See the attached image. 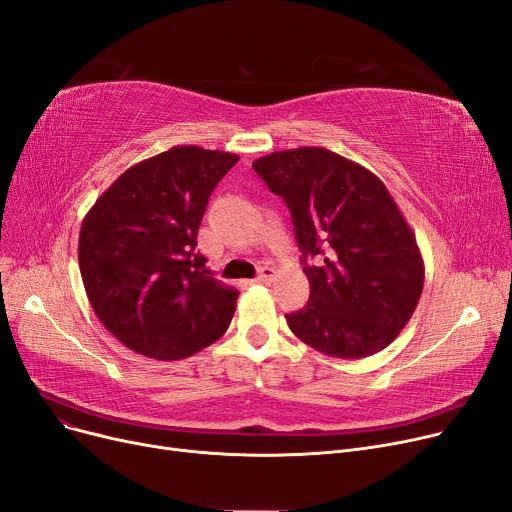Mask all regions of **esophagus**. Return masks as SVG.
<instances>
[{"mask_svg":"<svg viewBox=\"0 0 512 512\" xmlns=\"http://www.w3.org/2000/svg\"><path fill=\"white\" fill-rule=\"evenodd\" d=\"M274 278H276V270H274V268H268V265H265V268H261V270H259V276H257L259 282H272Z\"/></svg>","mask_w":512,"mask_h":512,"instance_id":"34e87169","label":"esophagus"}]
</instances>
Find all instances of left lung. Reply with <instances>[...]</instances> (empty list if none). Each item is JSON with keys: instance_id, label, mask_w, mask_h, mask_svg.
I'll list each match as a JSON object with an SVG mask.
<instances>
[{"instance_id": "left-lung-1", "label": "left lung", "mask_w": 512, "mask_h": 512, "mask_svg": "<svg viewBox=\"0 0 512 512\" xmlns=\"http://www.w3.org/2000/svg\"><path fill=\"white\" fill-rule=\"evenodd\" d=\"M253 169L291 211L309 280L307 305L284 316L288 328L330 358L385 349L412 318L425 282L414 232L385 184L318 146L265 154Z\"/></svg>"}]
</instances>
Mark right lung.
Masks as SVG:
<instances>
[{
  "label": "right lung",
  "mask_w": 512,
  "mask_h": 512,
  "mask_svg": "<svg viewBox=\"0 0 512 512\" xmlns=\"http://www.w3.org/2000/svg\"><path fill=\"white\" fill-rule=\"evenodd\" d=\"M238 154L173 146L129 167L85 215L79 270L106 330L152 360H182L228 330L236 288L196 253L209 196Z\"/></svg>",
  "instance_id": "obj_1"
}]
</instances>
